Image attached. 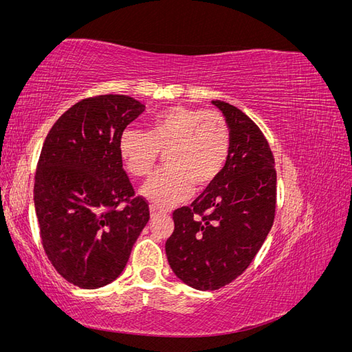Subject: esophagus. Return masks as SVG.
Instances as JSON below:
<instances>
[{
    "label": "esophagus",
    "instance_id": "esophagus-1",
    "mask_svg": "<svg viewBox=\"0 0 352 352\" xmlns=\"http://www.w3.org/2000/svg\"><path fill=\"white\" fill-rule=\"evenodd\" d=\"M150 214H151V217H155L160 214V211L155 207H150Z\"/></svg>",
    "mask_w": 352,
    "mask_h": 352
}]
</instances>
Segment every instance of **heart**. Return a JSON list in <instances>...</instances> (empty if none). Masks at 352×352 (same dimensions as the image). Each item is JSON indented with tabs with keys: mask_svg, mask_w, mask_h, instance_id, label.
Listing matches in <instances>:
<instances>
[{
	"mask_svg": "<svg viewBox=\"0 0 352 352\" xmlns=\"http://www.w3.org/2000/svg\"><path fill=\"white\" fill-rule=\"evenodd\" d=\"M230 133L217 113L176 105L155 116L142 132L127 127L117 150L127 172L136 177L150 175L160 154L164 172L141 188V195L157 208L186 201L192 189H207L216 182L229 155Z\"/></svg>",
	"mask_w": 352,
	"mask_h": 352,
	"instance_id": "b5f03b06",
	"label": "heart"
}]
</instances>
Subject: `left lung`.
<instances>
[{
	"label": "left lung",
	"instance_id": "obj_1",
	"mask_svg": "<svg viewBox=\"0 0 352 352\" xmlns=\"http://www.w3.org/2000/svg\"><path fill=\"white\" fill-rule=\"evenodd\" d=\"M230 133L229 155L216 182L190 207L173 212L166 242L170 267L198 291H216L247 270L273 226L274 160L250 117L225 101H211Z\"/></svg>",
	"mask_w": 352,
	"mask_h": 352
}]
</instances>
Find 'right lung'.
Masks as SVG:
<instances>
[{"label":"right lung","instance_id":"right-lung-1","mask_svg":"<svg viewBox=\"0 0 352 352\" xmlns=\"http://www.w3.org/2000/svg\"><path fill=\"white\" fill-rule=\"evenodd\" d=\"M144 111L124 95L79 101L42 146L34 188L42 245L54 269L82 289L119 278L150 220L117 150L122 132ZM123 200L128 206L117 209Z\"/></svg>","mask_w":352,"mask_h":352}]
</instances>
